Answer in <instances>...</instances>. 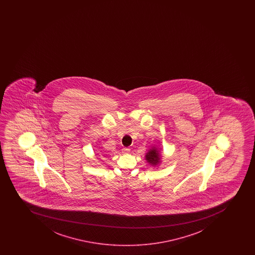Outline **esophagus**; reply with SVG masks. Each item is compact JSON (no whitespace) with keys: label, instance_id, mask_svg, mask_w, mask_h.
<instances>
[{"label":"esophagus","instance_id":"34e87169","mask_svg":"<svg viewBox=\"0 0 255 255\" xmlns=\"http://www.w3.org/2000/svg\"><path fill=\"white\" fill-rule=\"evenodd\" d=\"M122 151H123V154H128V153L130 152V149L129 148H123Z\"/></svg>","mask_w":255,"mask_h":255}]
</instances>
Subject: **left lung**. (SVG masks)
Masks as SVG:
<instances>
[{"mask_svg":"<svg viewBox=\"0 0 255 255\" xmlns=\"http://www.w3.org/2000/svg\"><path fill=\"white\" fill-rule=\"evenodd\" d=\"M145 160L148 161V163L151 164L153 166L158 165L159 162L161 161V156L159 154L158 149L155 147H153L152 149H149L145 155Z\"/></svg>","mask_w":255,"mask_h":255,"instance_id":"1","label":"left lung"}]
</instances>
